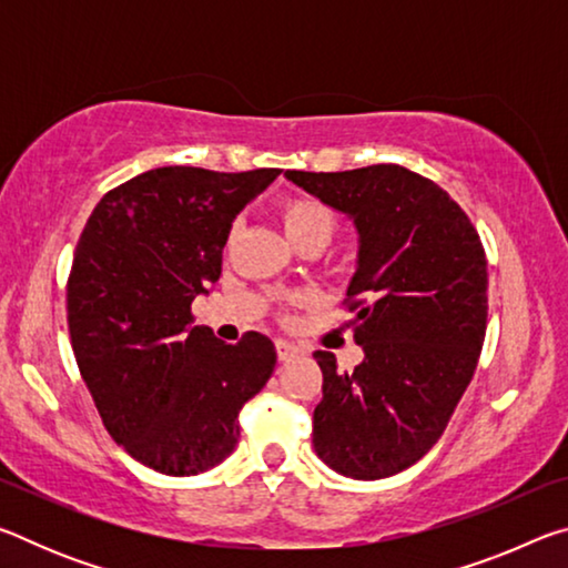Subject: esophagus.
<instances>
[{
	"label": "esophagus",
	"instance_id": "obj_1",
	"mask_svg": "<svg viewBox=\"0 0 568 568\" xmlns=\"http://www.w3.org/2000/svg\"><path fill=\"white\" fill-rule=\"evenodd\" d=\"M277 358H281L283 363H287V361H293V358H297V355H305V351L301 348V345H295V343H287V341H277Z\"/></svg>",
	"mask_w": 568,
	"mask_h": 568
}]
</instances>
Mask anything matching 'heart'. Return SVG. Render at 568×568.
<instances>
[{
	"mask_svg": "<svg viewBox=\"0 0 568 568\" xmlns=\"http://www.w3.org/2000/svg\"><path fill=\"white\" fill-rule=\"evenodd\" d=\"M277 217L291 243L297 247L307 240H323L328 243L335 230L333 210L315 197L295 195L285 197L277 207Z\"/></svg>",
	"mask_w": 568,
	"mask_h": 568,
	"instance_id": "obj_1",
	"label": "heart"
}]
</instances>
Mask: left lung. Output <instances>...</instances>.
<instances>
[{"label": "left lung", "mask_w": 568, "mask_h": 568, "mask_svg": "<svg viewBox=\"0 0 568 568\" xmlns=\"http://www.w3.org/2000/svg\"><path fill=\"white\" fill-rule=\"evenodd\" d=\"M285 178L358 233L345 295L363 361L338 373L333 353H313L323 371L313 448L348 478L400 474L434 448L474 378L488 315L484 245L446 190L400 165Z\"/></svg>", "instance_id": "8db88e82"}]
</instances>
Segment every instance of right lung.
Returning a JSON list of instances; mask_svg holds the SVG:
<instances>
[{
  "label": "right lung",
  "mask_w": 568,
  "mask_h": 568,
  "mask_svg": "<svg viewBox=\"0 0 568 568\" xmlns=\"http://www.w3.org/2000/svg\"><path fill=\"white\" fill-rule=\"evenodd\" d=\"M281 170L158 168L110 190L84 225L67 283L77 365L104 428L168 476L233 454L237 413L273 376L263 333L230 345L190 305L223 271L233 220Z\"/></svg>",
  "instance_id": "right-lung-1"
}]
</instances>
